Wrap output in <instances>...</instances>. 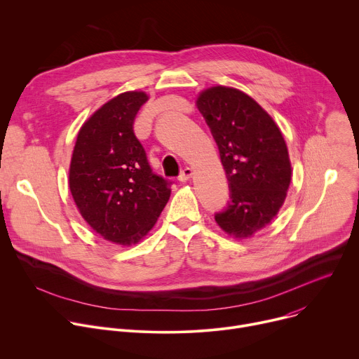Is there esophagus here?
I'll return each mask as SVG.
<instances>
[{
    "instance_id": "obj_1",
    "label": "esophagus",
    "mask_w": 359,
    "mask_h": 359,
    "mask_svg": "<svg viewBox=\"0 0 359 359\" xmlns=\"http://www.w3.org/2000/svg\"><path fill=\"white\" fill-rule=\"evenodd\" d=\"M192 175H194L192 168L185 167V168L181 171V174H180V177H178V181H181V182H187V181H189V180L192 178Z\"/></svg>"
}]
</instances>
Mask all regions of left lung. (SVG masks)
I'll use <instances>...</instances> for the list:
<instances>
[{
    "mask_svg": "<svg viewBox=\"0 0 359 359\" xmlns=\"http://www.w3.org/2000/svg\"><path fill=\"white\" fill-rule=\"evenodd\" d=\"M195 104L218 145L231 189V203L215 221L236 240L251 238L285 203L292 177L285 140L272 116L236 88H205Z\"/></svg>",
    "mask_w": 359,
    "mask_h": 359,
    "instance_id": "left-lung-1",
    "label": "left lung"
}]
</instances>
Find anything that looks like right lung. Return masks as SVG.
<instances>
[{"label": "right lung", "instance_id": "obj_1", "mask_svg": "<svg viewBox=\"0 0 359 359\" xmlns=\"http://www.w3.org/2000/svg\"><path fill=\"white\" fill-rule=\"evenodd\" d=\"M127 91L101 105L79 128L69 164V191L86 222L104 240L138 244L167 205V180L148 165L134 119L148 101Z\"/></svg>", "mask_w": 359, "mask_h": 359}]
</instances>
